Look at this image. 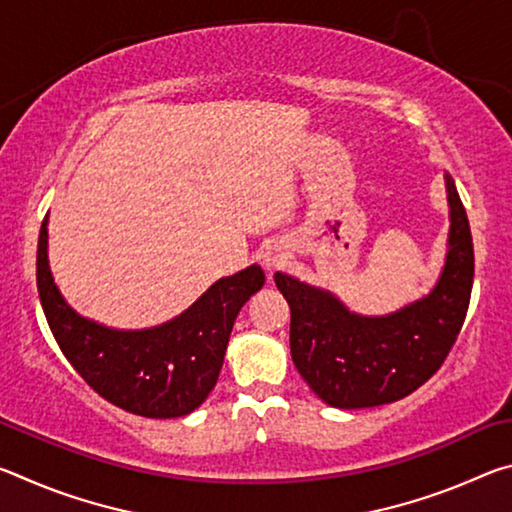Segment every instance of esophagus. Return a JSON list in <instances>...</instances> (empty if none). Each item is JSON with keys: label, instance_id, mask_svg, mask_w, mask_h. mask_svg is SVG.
<instances>
[{"label": "esophagus", "instance_id": "esophagus-1", "mask_svg": "<svg viewBox=\"0 0 512 512\" xmlns=\"http://www.w3.org/2000/svg\"><path fill=\"white\" fill-rule=\"evenodd\" d=\"M287 253H284V248L282 246H268L266 250H264V255H262V262H264V268L268 273H273L277 266H282L284 262H287Z\"/></svg>", "mask_w": 512, "mask_h": 512}]
</instances>
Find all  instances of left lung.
Here are the masks:
<instances>
[{
	"label": "left lung",
	"mask_w": 512,
	"mask_h": 512,
	"mask_svg": "<svg viewBox=\"0 0 512 512\" xmlns=\"http://www.w3.org/2000/svg\"><path fill=\"white\" fill-rule=\"evenodd\" d=\"M449 237L436 287L386 316L350 311L332 291L275 273L291 307V359L325 404L370 409L402 400L443 366L470 305L474 248L465 207L449 173Z\"/></svg>",
	"instance_id": "left-lung-1"
}]
</instances>
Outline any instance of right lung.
Here are the masks:
<instances>
[{"label":"right lung","mask_w":512,"mask_h":512,"mask_svg":"<svg viewBox=\"0 0 512 512\" xmlns=\"http://www.w3.org/2000/svg\"><path fill=\"white\" fill-rule=\"evenodd\" d=\"M49 216L38 239V293L51 334L74 370L103 400L144 418H180L198 409L219 379L232 325L264 287L262 266L216 280L192 307L146 329H115L67 305L49 268Z\"/></svg>","instance_id":"obj_1"}]
</instances>
